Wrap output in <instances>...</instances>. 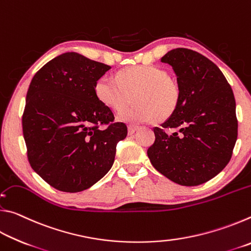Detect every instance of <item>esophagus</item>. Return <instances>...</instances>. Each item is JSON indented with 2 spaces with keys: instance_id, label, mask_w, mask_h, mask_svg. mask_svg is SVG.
Masks as SVG:
<instances>
[{
  "instance_id": "obj_1",
  "label": "esophagus",
  "mask_w": 251,
  "mask_h": 251,
  "mask_svg": "<svg viewBox=\"0 0 251 251\" xmlns=\"http://www.w3.org/2000/svg\"><path fill=\"white\" fill-rule=\"evenodd\" d=\"M138 129V126H135V125H129L128 126V134L129 135H131V134H134L136 130Z\"/></svg>"
}]
</instances>
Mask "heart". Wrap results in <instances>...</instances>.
<instances>
[{"label":"heart","mask_w":251,"mask_h":251,"mask_svg":"<svg viewBox=\"0 0 251 251\" xmlns=\"http://www.w3.org/2000/svg\"><path fill=\"white\" fill-rule=\"evenodd\" d=\"M95 95L101 104L121 112L133 100L136 104L118 118L128 123L165 121L178 106L180 92L166 71L157 66H133L120 71L116 78L101 76L95 83Z\"/></svg>","instance_id":"heart-1"}]
</instances>
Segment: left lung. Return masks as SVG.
Listing matches in <instances>:
<instances>
[{
  "label": "left lung",
  "instance_id": "left-lung-1",
  "mask_svg": "<svg viewBox=\"0 0 251 251\" xmlns=\"http://www.w3.org/2000/svg\"><path fill=\"white\" fill-rule=\"evenodd\" d=\"M160 62L175 72L180 99L175 113L154 128L147 155L176 184H203L231 158L238 135L235 96L218 66L198 52L175 49Z\"/></svg>",
  "mask_w": 251,
  "mask_h": 251
}]
</instances>
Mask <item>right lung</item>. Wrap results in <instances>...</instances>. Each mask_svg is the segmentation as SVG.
Listing matches in <instances>:
<instances>
[{"instance_id": "obj_1", "label": "right lung", "mask_w": 251, "mask_h": 251, "mask_svg": "<svg viewBox=\"0 0 251 251\" xmlns=\"http://www.w3.org/2000/svg\"><path fill=\"white\" fill-rule=\"evenodd\" d=\"M109 69L67 52L46 63L29 84L22 117L28 161L61 192H82L103 178L127 135L124 123H114L95 95L96 80Z\"/></svg>"}]
</instances>
